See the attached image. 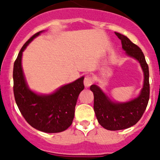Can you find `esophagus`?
<instances>
[{
	"mask_svg": "<svg viewBox=\"0 0 160 160\" xmlns=\"http://www.w3.org/2000/svg\"><path fill=\"white\" fill-rule=\"evenodd\" d=\"M84 85H85L86 87H89L94 82V80H93V78L91 76H86L85 78H84Z\"/></svg>",
	"mask_w": 160,
	"mask_h": 160,
	"instance_id": "34e87169",
	"label": "esophagus"
}]
</instances>
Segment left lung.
<instances>
[{
	"mask_svg": "<svg viewBox=\"0 0 160 160\" xmlns=\"http://www.w3.org/2000/svg\"><path fill=\"white\" fill-rule=\"evenodd\" d=\"M115 34L121 40L122 49L128 56L140 62L144 71V81L139 96L126 103L111 102L98 86H90L91 91L94 94V111L98 123L111 131L125 129L136 124L144 113L150 98L149 68L144 53L127 37L117 32H115Z\"/></svg>",
	"mask_w": 160,
	"mask_h": 160,
	"instance_id": "left-lung-1",
	"label": "left lung"
}]
</instances>
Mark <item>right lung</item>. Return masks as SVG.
<instances>
[{
    "mask_svg": "<svg viewBox=\"0 0 160 160\" xmlns=\"http://www.w3.org/2000/svg\"><path fill=\"white\" fill-rule=\"evenodd\" d=\"M41 32L36 33L23 45L14 62V97L22 115L33 128L47 133L61 132L72 124L79 94L84 89V78L48 95H38L28 89L22 68V56L28 43Z\"/></svg>",
    "mask_w": 160,
    "mask_h": 160,
    "instance_id": "add662e5",
    "label": "right lung"
}]
</instances>
